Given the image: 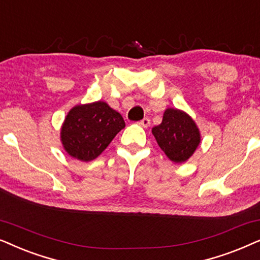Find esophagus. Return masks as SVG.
<instances>
[{"label": "esophagus", "mask_w": 260, "mask_h": 260, "mask_svg": "<svg viewBox=\"0 0 260 260\" xmlns=\"http://www.w3.org/2000/svg\"><path fill=\"white\" fill-rule=\"evenodd\" d=\"M138 123H139L141 127L147 128L148 126H150V123H151V122H150V119H148V117H144V119L141 120V121H139V122H138Z\"/></svg>", "instance_id": "esophagus-1"}]
</instances>
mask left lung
Wrapping results in <instances>:
<instances>
[{"label":"left lung","instance_id":"1","mask_svg":"<svg viewBox=\"0 0 260 260\" xmlns=\"http://www.w3.org/2000/svg\"><path fill=\"white\" fill-rule=\"evenodd\" d=\"M155 140L166 157L176 164L188 160L199 147L201 133L188 113L181 109H165L160 124L152 128Z\"/></svg>","mask_w":260,"mask_h":260}]
</instances>
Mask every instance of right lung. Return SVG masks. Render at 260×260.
Here are the masks:
<instances>
[{"instance_id": "right-lung-1", "label": "right lung", "mask_w": 260, "mask_h": 260, "mask_svg": "<svg viewBox=\"0 0 260 260\" xmlns=\"http://www.w3.org/2000/svg\"><path fill=\"white\" fill-rule=\"evenodd\" d=\"M123 127L121 114L105 101L77 105L65 116L60 141L70 157L91 161L108 147Z\"/></svg>"}]
</instances>
